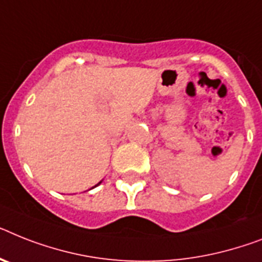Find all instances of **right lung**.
Listing matches in <instances>:
<instances>
[{
	"instance_id": "right-lung-1",
	"label": "right lung",
	"mask_w": 262,
	"mask_h": 262,
	"mask_svg": "<svg viewBox=\"0 0 262 262\" xmlns=\"http://www.w3.org/2000/svg\"><path fill=\"white\" fill-rule=\"evenodd\" d=\"M100 183H101V181H100V182H99V183H97V185H95L94 187H96V186H99V185H100ZM94 187H92V189H94Z\"/></svg>"
}]
</instances>
